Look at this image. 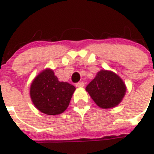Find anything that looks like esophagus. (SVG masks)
<instances>
[{
    "label": "esophagus",
    "instance_id": "obj_1",
    "mask_svg": "<svg viewBox=\"0 0 154 154\" xmlns=\"http://www.w3.org/2000/svg\"><path fill=\"white\" fill-rule=\"evenodd\" d=\"M75 85L77 87H79V88H82V87L84 86V82H78V83H76Z\"/></svg>",
    "mask_w": 154,
    "mask_h": 154
}]
</instances>
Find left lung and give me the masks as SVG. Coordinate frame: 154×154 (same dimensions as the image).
I'll use <instances>...</instances> for the list:
<instances>
[{
	"mask_svg": "<svg viewBox=\"0 0 154 154\" xmlns=\"http://www.w3.org/2000/svg\"><path fill=\"white\" fill-rule=\"evenodd\" d=\"M85 90L98 106L107 109L114 108L122 102L126 92V86L115 72L100 70Z\"/></svg>",
	"mask_w": 154,
	"mask_h": 154,
	"instance_id": "8db88e82",
	"label": "left lung"
}]
</instances>
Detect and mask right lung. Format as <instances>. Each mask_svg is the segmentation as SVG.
<instances>
[{"instance_id":"obj_1","label":"right lung","mask_w":154,"mask_h":154,"mask_svg":"<svg viewBox=\"0 0 154 154\" xmlns=\"http://www.w3.org/2000/svg\"><path fill=\"white\" fill-rule=\"evenodd\" d=\"M75 90L74 85L58 81L52 69H45L31 82L30 96L40 112L56 116L66 110Z\"/></svg>"}]
</instances>
